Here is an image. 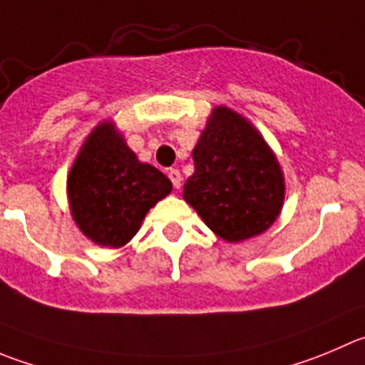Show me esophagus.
<instances>
[{"label": "esophagus", "mask_w": 365, "mask_h": 365, "mask_svg": "<svg viewBox=\"0 0 365 365\" xmlns=\"http://www.w3.org/2000/svg\"><path fill=\"white\" fill-rule=\"evenodd\" d=\"M168 177H170V180H172V185H173V188L175 190H179L180 188V182H182V177H180V173H179V170H170L168 172Z\"/></svg>", "instance_id": "esophagus-1"}]
</instances>
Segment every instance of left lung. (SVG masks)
Segmentation results:
<instances>
[{
  "label": "left lung",
  "mask_w": 365,
  "mask_h": 365,
  "mask_svg": "<svg viewBox=\"0 0 365 365\" xmlns=\"http://www.w3.org/2000/svg\"><path fill=\"white\" fill-rule=\"evenodd\" d=\"M195 172L182 199L222 240L235 244L265 232L284 202L279 161L258 128L217 106L192 152Z\"/></svg>",
  "instance_id": "obj_1"
}]
</instances>
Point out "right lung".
Returning <instances> with one entry per match:
<instances>
[{
  "instance_id": "obj_1",
  "label": "right lung",
  "mask_w": 365,
  "mask_h": 365,
  "mask_svg": "<svg viewBox=\"0 0 365 365\" xmlns=\"http://www.w3.org/2000/svg\"><path fill=\"white\" fill-rule=\"evenodd\" d=\"M71 217L96 245L120 249L133 240L150 207L172 192L163 172L141 163L114 121L93 128L66 182Z\"/></svg>"
}]
</instances>
